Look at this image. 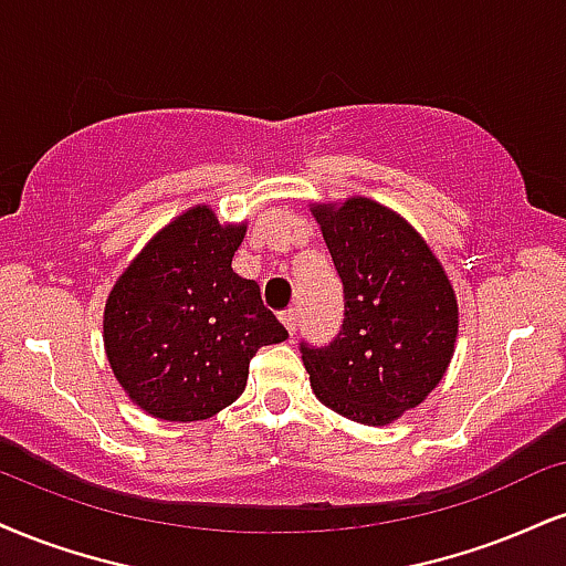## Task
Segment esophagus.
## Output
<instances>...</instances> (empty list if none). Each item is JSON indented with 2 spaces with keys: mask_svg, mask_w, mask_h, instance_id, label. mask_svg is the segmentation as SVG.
Listing matches in <instances>:
<instances>
[{
  "mask_svg": "<svg viewBox=\"0 0 566 566\" xmlns=\"http://www.w3.org/2000/svg\"><path fill=\"white\" fill-rule=\"evenodd\" d=\"M282 322H284V326H287L290 335H295V332H297V311L295 308L284 311L282 313Z\"/></svg>",
  "mask_w": 566,
  "mask_h": 566,
  "instance_id": "34e87169",
  "label": "esophagus"
}]
</instances>
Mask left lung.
Here are the masks:
<instances>
[{
  "label": "left lung",
  "mask_w": 566,
  "mask_h": 566,
  "mask_svg": "<svg viewBox=\"0 0 566 566\" xmlns=\"http://www.w3.org/2000/svg\"><path fill=\"white\" fill-rule=\"evenodd\" d=\"M345 292L332 343H301L316 398L360 424H390L434 390L453 356L459 305L427 242L366 197L313 210Z\"/></svg>",
  "instance_id": "8db88e82"
}]
</instances>
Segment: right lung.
<instances>
[{"label":"right lung","mask_w":566,"mask_h":566,"mask_svg":"<svg viewBox=\"0 0 566 566\" xmlns=\"http://www.w3.org/2000/svg\"><path fill=\"white\" fill-rule=\"evenodd\" d=\"M242 227L197 206L158 231L105 305V350L128 398L166 421H200L234 403L250 360L287 329L253 279L231 271Z\"/></svg>","instance_id":"obj_1"}]
</instances>
